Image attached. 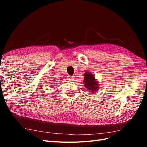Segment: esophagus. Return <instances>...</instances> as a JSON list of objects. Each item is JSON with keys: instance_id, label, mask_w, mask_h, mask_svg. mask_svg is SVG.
I'll return each mask as SVG.
<instances>
[{"instance_id": "obj_1", "label": "esophagus", "mask_w": 147, "mask_h": 147, "mask_svg": "<svg viewBox=\"0 0 147 147\" xmlns=\"http://www.w3.org/2000/svg\"><path fill=\"white\" fill-rule=\"evenodd\" d=\"M68 80H69V81H74V77H72V76H69L68 77Z\"/></svg>"}]
</instances>
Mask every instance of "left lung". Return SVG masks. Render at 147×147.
Segmentation results:
<instances>
[{"label": "left lung", "mask_w": 147, "mask_h": 147, "mask_svg": "<svg viewBox=\"0 0 147 147\" xmlns=\"http://www.w3.org/2000/svg\"><path fill=\"white\" fill-rule=\"evenodd\" d=\"M84 86L86 90L90 91L92 94L99 89V84L95 78L94 75L90 72H86L84 74Z\"/></svg>", "instance_id": "1"}]
</instances>
